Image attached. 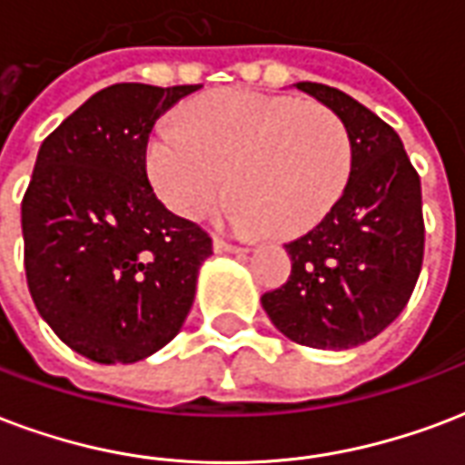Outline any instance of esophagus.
<instances>
[{
    "label": "esophagus",
    "mask_w": 465,
    "mask_h": 465,
    "mask_svg": "<svg viewBox=\"0 0 465 465\" xmlns=\"http://www.w3.org/2000/svg\"><path fill=\"white\" fill-rule=\"evenodd\" d=\"M214 251L216 253H243V251H246V246H242V243L226 242V239H219V236H216Z\"/></svg>",
    "instance_id": "esophagus-1"
}]
</instances>
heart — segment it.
Returning a JSON list of instances; mask_svg holds the SVG:
<instances>
[{"label":"heart","instance_id":"b5f03b06","mask_svg":"<svg viewBox=\"0 0 465 465\" xmlns=\"http://www.w3.org/2000/svg\"><path fill=\"white\" fill-rule=\"evenodd\" d=\"M147 177L174 214L197 219L233 187L223 214L239 229L298 233L335 206L350 180L345 123L320 103L223 88L157 125L147 140Z\"/></svg>","mask_w":465,"mask_h":465}]
</instances>
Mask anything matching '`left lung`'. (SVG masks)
Here are the masks:
<instances>
[{"label":"left lung","mask_w":465,"mask_h":465,"mask_svg":"<svg viewBox=\"0 0 465 465\" xmlns=\"http://www.w3.org/2000/svg\"><path fill=\"white\" fill-rule=\"evenodd\" d=\"M295 88L345 123L352 167L325 219L285 243L291 276L261 302L298 345L350 350L377 338L414 293L424 261L421 182L394 127L372 110L330 85Z\"/></svg>","instance_id":"left-lung-1"}]
</instances>
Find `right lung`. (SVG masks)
<instances>
[{"mask_svg":"<svg viewBox=\"0 0 465 465\" xmlns=\"http://www.w3.org/2000/svg\"><path fill=\"white\" fill-rule=\"evenodd\" d=\"M199 85L103 88L41 143L22 202L36 311L93 362L145 360L180 332L212 253L209 233L154 197V120Z\"/></svg>","mask_w":465,"mask_h":465,"instance_id":"add662e5","label":"right lung"}]
</instances>
